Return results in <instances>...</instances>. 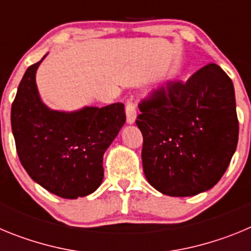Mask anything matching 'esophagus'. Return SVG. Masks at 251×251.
<instances>
[{
	"label": "esophagus",
	"instance_id": "obj_1",
	"mask_svg": "<svg viewBox=\"0 0 251 251\" xmlns=\"http://www.w3.org/2000/svg\"><path fill=\"white\" fill-rule=\"evenodd\" d=\"M126 113H127V123L133 124L136 122L137 118V112H136V105L133 101H128L126 105Z\"/></svg>",
	"mask_w": 251,
	"mask_h": 251
}]
</instances>
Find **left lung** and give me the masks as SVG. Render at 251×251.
Returning <instances> with one entry per match:
<instances>
[{
  "instance_id": "1",
  "label": "left lung",
  "mask_w": 251,
  "mask_h": 251,
  "mask_svg": "<svg viewBox=\"0 0 251 251\" xmlns=\"http://www.w3.org/2000/svg\"><path fill=\"white\" fill-rule=\"evenodd\" d=\"M143 172L152 187L174 197L214 187L239 139L234 84L208 64L187 81H170L139 104Z\"/></svg>"
}]
</instances>
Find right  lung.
<instances>
[{"label":"right lung","instance_id":"obj_1","mask_svg":"<svg viewBox=\"0 0 251 251\" xmlns=\"http://www.w3.org/2000/svg\"><path fill=\"white\" fill-rule=\"evenodd\" d=\"M46 55L27 68L11 108L17 154L28 176L51 194L88 196L101 185L103 156L126 123L124 105L74 112L49 108L36 85V72Z\"/></svg>","mask_w":251,"mask_h":251}]
</instances>
